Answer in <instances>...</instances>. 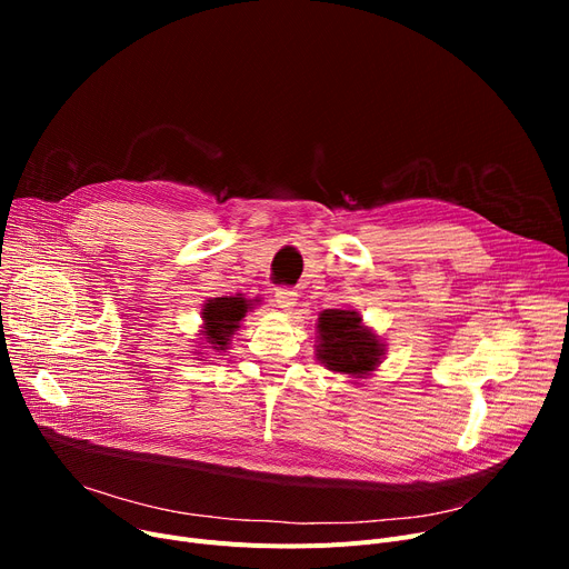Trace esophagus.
<instances>
[{
	"label": "esophagus",
	"mask_w": 569,
	"mask_h": 569,
	"mask_svg": "<svg viewBox=\"0 0 569 569\" xmlns=\"http://www.w3.org/2000/svg\"><path fill=\"white\" fill-rule=\"evenodd\" d=\"M274 302L281 311H292L297 307V290L292 288H277L274 290Z\"/></svg>",
	"instance_id": "obj_1"
}]
</instances>
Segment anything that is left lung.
I'll return each instance as SVG.
<instances>
[{
    "mask_svg": "<svg viewBox=\"0 0 569 569\" xmlns=\"http://www.w3.org/2000/svg\"><path fill=\"white\" fill-rule=\"evenodd\" d=\"M316 348L320 365L352 378H365L376 371L385 355V346L362 325V316L343 309L320 313Z\"/></svg>",
    "mask_w": 569,
    "mask_h": 569,
    "instance_id": "obj_1",
    "label": "left lung"
}]
</instances>
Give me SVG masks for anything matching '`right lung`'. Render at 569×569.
Returning a JSON list of instances; mask_svg holds the SVG:
<instances>
[{
	"instance_id": "1",
	"label": "right lung",
	"mask_w": 569,
	"mask_h": 569,
	"mask_svg": "<svg viewBox=\"0 0 569 569\" xmlns=\"http://www.w3.org/2000/svg\"><path fill=\"white\" fill-rule=\"evenodd\" d=\"M253 309L244 297H214L202 309V337L214 352H226L230 337L239 330V322Z\"/></svg>"
}]
</instances>
